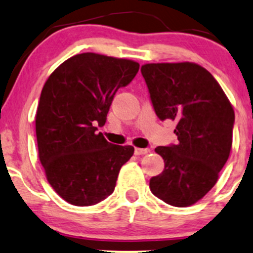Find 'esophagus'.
<instances>
[{"label":"esophagus","mask_w":253,"mask_h":253,"mask_svg":"<svg viewBox=\"0 0 253 253\" xmlns=\"http://www.w3.org/2000/svg\"><path fill=\"white\" fill-rule=\"evenodd\" d=\"M149 152H150V149H148V148H136V149H134V154L136 155L148 154Z\"/></svg>","instance_id":"esophagus-1"}]
</instances>
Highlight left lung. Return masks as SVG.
<instances>
[{"mask_svg":"<svg viewBox=\"0 0 253 253\" xmlns=\"http://www.w3.org/2000/svg\"><path fill=\"white\" fill-rule=\"evenodd\" d=\"M141 72L155 114L176 121L178 141L155 148L165 168L150 178V191L170 206H192L215 185L230 155L234 109L215 78L197 63H147Z\"/></svg>","mask_w":253,"mask_h":253,"instance_id":"left-lung-1","label":"left lung"}]
</instances>
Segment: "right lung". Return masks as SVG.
Instances as JSON below:
<instances>
[{"instance_id":"right-lung-1","label":"right lung","mask_w":253,"mask_h":253,"mask_svg":"<svg viewBox=\"0 0 253 253\" xmlns=\"http://www.w3.org/2000/svg\"><path fill=\"white\" fill-rule=\"evenodd\" d=\"M139 63L84 52L61 63L47 78L35 116L39 159L51 187L73 206L110 196L131 145L109 143L104 126L116 91L136 77Z\"/></svg>"}]
</instances>
